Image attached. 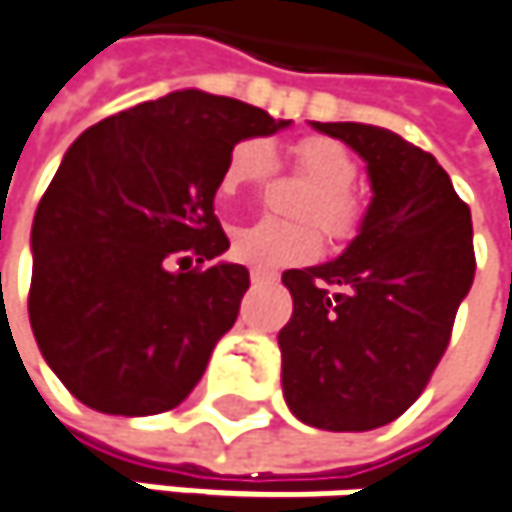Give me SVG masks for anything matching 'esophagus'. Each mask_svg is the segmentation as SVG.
I'll return each mask as SVG.
<instances>
[{"label": "esophagus", "mask_w": 512, "mask_h": 512, "mask_svg": "<svg viewBox=\"0 0 512 512\" xmlns=\"http://www.w3.org/2000/svg\"><path fill=\"white\" fill-rule=\"evenodd\" d=\"M252 284H269L272 281V272H263V269H252Z\"/></svg>", "instance_id": "obj_1"}]
</instances>
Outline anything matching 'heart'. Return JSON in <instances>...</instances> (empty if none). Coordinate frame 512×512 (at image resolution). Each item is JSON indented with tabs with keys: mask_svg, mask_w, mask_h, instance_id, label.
<instances>
[{
	"mask_svg": "<svg viewBox=\"0 0 512 512\" xmlns=\"http://www.w3.org/2000/svg\"><path fill=\"white\" fill-rule=\"evenodd\" d=\"M292 159L295 167L316 185V194H310L307 199L304 217L316 220L336 240L353 234L359 223V202L350 194V185L356 179V162L350 150L333 138L310 136L295 144ZM272 165L275 159L269 144L257 138L240 141L223 167L220 196L228 199L246 188H255L272 173ZM318 249H321V234L316 226H289L269 217L240 226L231 234V255L257 269L304 263L316 257Z\"/></svg>",
	"mask_w": 512,
	"mask_h": 512,
	"instance_id": "heart-1",
	"label": "heart"
}]
</instances>
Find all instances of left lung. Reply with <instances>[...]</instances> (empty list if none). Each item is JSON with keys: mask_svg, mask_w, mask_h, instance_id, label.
<instances>
[{"mask_svg": "<svg viewBox=\"0 0 512 512\" xmlns=\"http://www.w3.org/2000/svg\"><path fill=\"white\" fill-rule=\"evenodd\" d=\"M365 162L371 205L336 260L286 269L289 411L327 432L397 420L426 388L475 278L472 217L432 153L391 130L310 121Z\"/></svg>", "mask_w": 512, "mask_h": 512, "instance_id": "1", "label": "left lung"}]
</instances>
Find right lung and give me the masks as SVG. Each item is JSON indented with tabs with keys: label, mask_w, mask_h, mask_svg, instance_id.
Segmentation results:
<instances>
[{
	"label": "right lung",
	"mask_w": 512,
	"mask_h": 512,
	"mask_svg": "<svg viewBox=\"0 0 512 512\" xmlns=\"http://www.w3.org/2000/svg\"><path fill=\"white\" fill-rule=\"evenodd\" d=\"M289 124L179 89L109 115L66 150L31 226L28 316L83 406L150 417L194 391L249 289V269L220 260L223 167L234 144Z\"/></svg>",
	"instance_id": "obj_1"
}]
</instances>
